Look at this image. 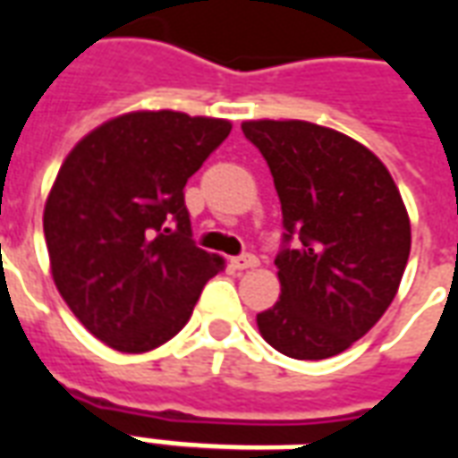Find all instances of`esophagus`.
<instances>
[{
  "mask_svg": "<svg viewBox=\"0 0 458 458\" xmlns=\"http://www.w3.org/2000/svg\"><path fill=\"white\" fill-rule=\"evenodd\" d=\"M233 269H238V272H242V269H255L259 265V259L255 258V255H240V258H235L233 262Z\"/></svg>",
  "mask_w": 458,
  "mask_h": 458,
  "instance_id": "34e87169",
  "label": "esophagus"
}]
</instances>
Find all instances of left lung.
<instances>
[{
  "label": "left lung",
  "instance_id": "8db88e82",
  "mask_svg": "<svg viewBox=\"0 0 458 458\" xmlns=\"http://www.w3.org/2000/svg\"><path fill=\"white\" fill-rule=\"evenodd\" d=\"M267 159L284 240L277 304L258 314L262 338L297 360L344 353L380 321L403 282L412 230L390 171L344 131L304 120H248Z\"/></svg>",
  "mask_w": 458,
  "mask_h": 458
}]
</instances>
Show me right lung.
I'll list each match as a JSON object with an SVG mask.
<instances>
[{
	"mask_svg": "<svg viewBox=\"0 0 458 458\" xmlns=\"http://www.w3.org/2000/svg\"><path fill=\"white\" fill-rule=\"evenodd\" d=\"M230 130L220 117L137 110L88 131L61 164L44 208L51 275L105 345L166 344L225 267L193 245L183 186Z\"/></svg>",
	"mask_w": 458,
	"mask_h": 458,
	"instance_id": "obj_1",
	"label": "right lung"
}]
</instances>
